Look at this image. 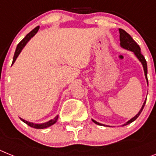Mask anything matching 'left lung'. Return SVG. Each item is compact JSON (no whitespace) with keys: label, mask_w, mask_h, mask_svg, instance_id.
<instances>
[{"label":"left lung","mask_w":156,"mask_h":156,"mask_svg":"<svg viewBox=\"0 0 156 156\" xmlns=\"http://www.w3.org/2000/svg\"><path fill=\"white\" fill-rule=\"evenodd\" d=\"M119 32H120V46L122 47L123 48H125V49H127V50H129V51H133V53L136 55V56L137 57V58H138L140 61L141 62V63H142L143 65V67H144V74H145V78H146V79H147V85H148V81H147V62H146V60H145L144 57V55H143L142 54H141V51H140V46L138 45V44L135 42V40H133V38L131 37V36L129 35V33H127L126 31H125V30L121 29V28H119ZM145 103H146V100H145V101L144 102V104H143L142 105V108H141V109L140 110V112L137 113L136 116H134V117H133V118L131 119V120H129L128 122L126 123V124H125V125H123V126H125V125H129V124H130V123L133 122L135 120H136V118L138 117L139 116H140V114L141 113V112H142L143 108H144V107L145 105ZM93 121H94L95 124H97V125H104V126H105V125H102V124H100V123L97 122L96 120H92Z\"/></svg>","instance_id":"obj_1"}]
</instances>
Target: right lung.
I'll return each mask as SVG.
<instances>
[{
  "label": "right lung",
  "mask_w": 156,
  "mask_h": 156,
  "mask_svg": "<svg viewBox=\"0 0 156 156\" xmlns=\"http://www.w3.org/2000/svg\"><path fill=\"white\" fill-rule=\"evenodd\" d=\"M39 29H40V27L38 26V27H36V28H34L32 31H30L29 33L27 34V36L23 38L21 41L20 42L19 44H18L17 47H16V49L15 54H14L13 60H12V64L14 63V62L16 61V58H17L18 55H20V53L21 52L22 49L24 48V46L27 44V42L31 40V37H33V36L36 35V32H37L38 30H39ZM58 118V116H56L53 119V120H49V121H48V122L43 123V124H34V123L28 122V121H27V120H23V119H22V118H20V120H21L23 122L25 123V124H27L28 126L31 127V128H34V129H46V128H48V127L51 126L52 125H54V124H55V123L57 121Z\"/></svg>",
  "instance_id": "add662e5"
}]
</instances>
